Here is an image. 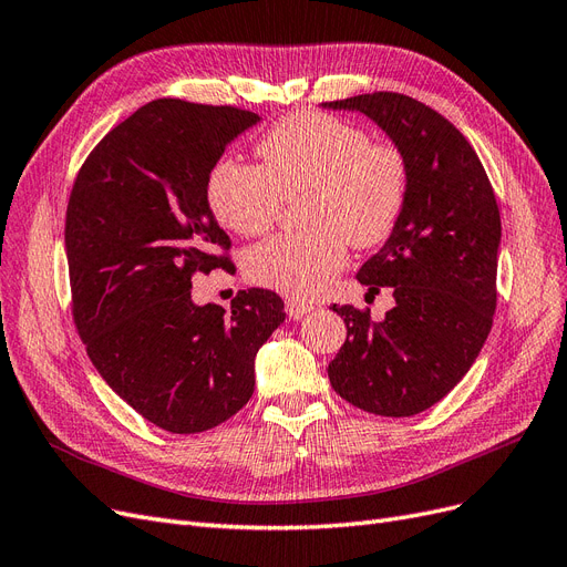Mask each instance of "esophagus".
<instances>
[{
	"mask_svg": "<svg viewBox=\"0 0 567 567\" xmlns=\"http://www.w3.org/2000/svg\"><path fill=\"white\" fill-rule=\"evenodd\" d=\"M311 309H315V305H311V302H305V300H292V298H288V300H286V315H288L290 319H302L305 315H309Z\"/></svg>",
	"mask_w": 567,
	"mask_h": 567,
	"instance_id": "obj_1",
	"label": "esophagus"
}]
</instances>
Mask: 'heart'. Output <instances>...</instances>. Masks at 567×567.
I'll return each instance as SVG.
<instances>
[{"label":"heart","mask_w":567,"mask_h":567,"mask_svg":"<svg viewBox=\"0 0 567 567\" xmlns=\"http://www.w3.org/2000/svg\"><path fill=\"white\" fill-rule=\"evenodd\" d=\"M260 166L220 159L206 178L218 223L256 237L277 223L281 199L307 197L305 234L271 237L248 250V277L292 300L317 298L344 269L349 241L375 248L392 237L408 202V159L347 120L292 112L258 143Z\"/></svg>","instance_id":"heart-1"}]
</instances>
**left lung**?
<instances>
[{
    "label": "left lung",
    "instance_id": "8db88e82",
    "mask_svg": "<svg viewBox=\"0 0 567 567\" xmlns=\"http://www.w3.org/2000/svg\"><path fill=\"white\" fill-rule=\"evenodd\" d=\"M375 122L408 159V202L392 237L357 279L394 302L382 321L333 305L347 340L328 363L336 392L365 413L410 417L466 375L493 328L499 208L478 154L436 110L403 93L323 103Z\"/></svg>",
    "mask_w": 567,
    "mask_h": 567
}]
</instances>
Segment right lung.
Listing matches in <instances>:
<instances>
[{
	"instance_id": "obj_1",
	"label": "right lung",
	"mask_w": 567,
	"mask_h": 567,
	"mask_svg": "<svg viewBox=\"0 0 567 567\" xmlns=\"http://www.w3.org/2000/svg\"><path fill=\"white\" fill-rule=\"evenodd\" d=\"M256 112L159 97L114 126L70 194L65 252L72 315L101 378L171 434L237 415L256 389V354L284 323V300L239 290L231 311L192 300L197 271L227 267L206 199L225 147Z\"/></svg>"
}]
</instances>
